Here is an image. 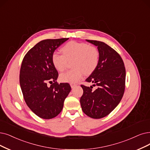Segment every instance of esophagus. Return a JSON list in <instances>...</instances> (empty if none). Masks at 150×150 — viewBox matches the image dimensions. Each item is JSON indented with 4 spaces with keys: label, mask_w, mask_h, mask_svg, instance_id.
Segmentation results:
<instances>
[{
    "label": "esophagus",
    "mask_w": 150,
    "mask_h": 150,
    "mask_svg": "<svg viewBox=\"0 0 150 150\" xmlns=\"http://www.w3.org/2000/svg\"><path fill=\"white\" fill-rule=\"evenodd\" d=\"M70 86H71V88H74L76 86V84H75V83H71Z\"/></svg>",
    "instance_id": "obj_1"
}]
</instances>
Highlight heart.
Returning a JSON list of instances; mask_svg holds the SVG:
<instances>
[{"mask_svg":"<svg viewBox=\"0 0 150 150\" xmlns=\"http://www.w3.org/2000/svg\"><path fill=\"white\" fill-rule=\"evenodd\" d=\"M63 54L54 52L52 55L53 67L58 71H63L67 68L68 61H72L74 68L64 72L59 76L63 82L75 83L81 80L86 73L91 74L96 69L99 62V52L97 47L84 42L70 41L61 49Z\"/></svg>","mask_w":150,"mask_h":150,"instance_id":"1","label":"heart"}]
</instances>
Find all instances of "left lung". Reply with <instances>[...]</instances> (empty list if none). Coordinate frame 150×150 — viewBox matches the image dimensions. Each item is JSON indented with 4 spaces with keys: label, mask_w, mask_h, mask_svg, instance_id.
I'll list each match as a JSON object with an SVG mask.
<instances>
[{
    "label": "left lung",
    "mask_w": 150,
    "mask_h": 150,
    "mask_svg": "<svg viewBox=\"0 0 150 150\" xmlns=\"http://www.w3.org/2000/svg\"><path fill=\"white\" fill-rule=\"evenodd\" d=\"M86 40L97 46L99 52L98 66L86 80L97 88L92 90V86L81 85L80 103L86 115L100 119L108 115L121 101L125 91V68L122 58L112 48L101 41Z\"/></svg>",
    "instance_id": "8db88e82"
}]
</instances>
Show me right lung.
Masks as SVG:
<instances>
[{
  "label": "right lung",
  "mask_w": 150,
  "mask_h": 150,
  "mask_svg": "<svg viewBox=\"0 0 150 150\" xmlns=\"http://www.w3.org/2000/svg\"><path fill=\"white\" fill-rule=\"evenodd\" d=\"M68 39L41 40L23 58L20 73L23 97L30 110L40 118L49 119L58 115L71 91L68 83L57 82L58 73L52 62L55 50ZM47 82L52 83L50 87Z\"/></svg>",
  "instance_id": "obj_1"
}]
</instances>
